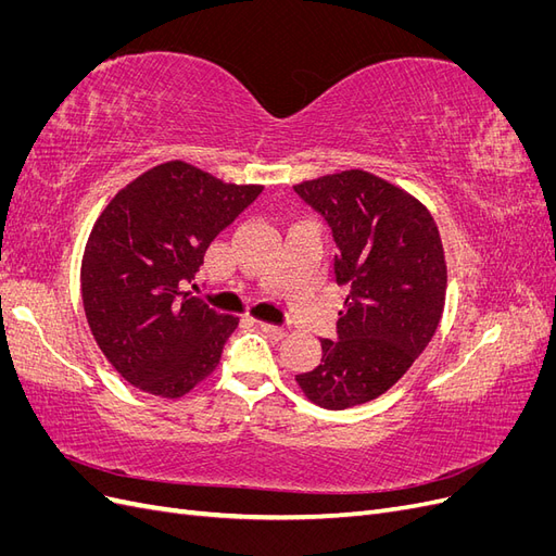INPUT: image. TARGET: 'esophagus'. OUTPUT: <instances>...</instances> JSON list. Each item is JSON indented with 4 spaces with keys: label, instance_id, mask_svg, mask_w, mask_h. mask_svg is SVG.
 I'll list each match as a JSON object with an SVG mask.
<instances>
[{
    "label": "esophagus",
    "instance_id": "1",
    "mask_svg": "<svg viewBox=\"0 0 556 556\" xmlns=\"http://www.w3.org/2000/svg\"><path fill=\"white\" fill-rule=\"evenodd\" d=\"M257 327H260L264 333L271 336V339H276V341H280V339H285V336H288V329H285V327H278V325L257 323Z\"/></svg>",
    "mask_w": 556,
    "mask_h": 556
}]
</instances>
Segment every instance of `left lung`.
Wrapping results in <instances>:
<instances>
[{"label":"left lung","mask_w":556,"mask_h":556,"mask_svg":"<svg viewBox=\"0 0 556 556\" xmlns=\"http://www.w3.org/2000/svg\"><path fill=\"white\" fill-rule=\"evenodd\" d=\"M325 217L336 282L350 288L323 339V362L296 376L317 406L343 410L374 401L408 371L439 329L447 268L439 227L415 197L368 172H341L294 185Z\"/></svg>","instance_id":"1"}]
</instances>
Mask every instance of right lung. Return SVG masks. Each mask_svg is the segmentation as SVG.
Instances as JSON below:
<instances>
[{
	"instance_id": "1",
	"label": "right lung",
	"mask_w": 556,
	"mask_h": 556,
	"mask_svg": "<svg viewBox=\"0 0 556 556\" xmlns=\"http://www.w3.org/2000/svg\"><path fill=\"white\" fill-rule=\"evenodd\" d=\"M262 190L176 160L131 180L99 215L83 255L80 294L97 345L129 384L178 399L220 364L239 317L185 288L211 241Z\"/></svg>"
}]
</instances>
